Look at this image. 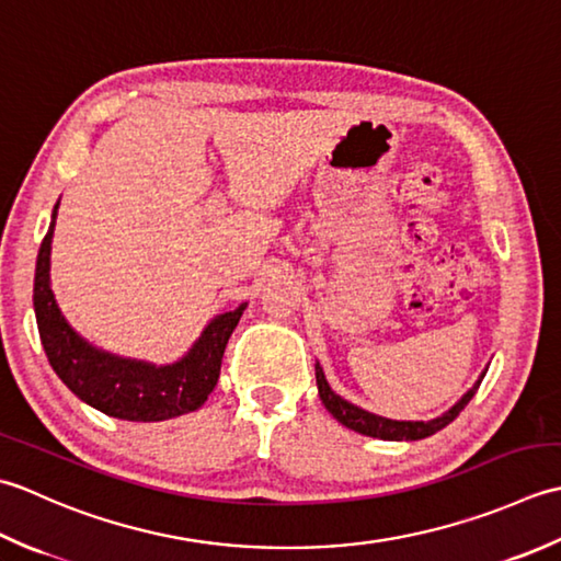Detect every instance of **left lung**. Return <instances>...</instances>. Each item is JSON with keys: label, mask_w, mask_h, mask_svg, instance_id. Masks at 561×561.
I'll list each match as a JSON object with an SVG mask.
<instances>
[{"label": "left lung", "mask_w": 561, "mask_h": 561, "mask_svg": "<svg viewBox=\"0 0 561 561\" xmlns=\"http://www.w3.org/2000/svg\"><path fill=\"white\" fill-rule=\"evenodd\" d=\"M486 370H489V365L482 370V375L477 377V382L470 387V390H467L460 399H457V402L448 411H443L440 416L431 419V421H397V419L377 416V414H373V411H365V409H360L356 404H351L348 399L339 397L329 387L322 365H319V363L314 365L319 399H322V404L327 407L329 414L334 416L339 424H344L346 428L356 431V433H363V436L380 438V440H421V438L433 436V433H438L440 428H445L448 424H453V421L460 416V411L467 404H470V399L479 390V385H482Z\"/></svg>", "instance_id": "1"}]
</instances>
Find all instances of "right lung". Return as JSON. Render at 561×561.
Segmentation results:
<instances>
[{
    "label": "right lung",
    "mask_w": 561,
    "mask_h": 561,
    "mask_svg": "<svg viewBox=\"0 0 561 561\" xmlns=\"http://www.w3.org/2000/svg\"><path fill=\"white\" fill-rule=\"evenodd\" d=\"M60 201L55 203L48 234L43 237L33 278V310H36L38 334L45 356L57 377L82 399L84 404L104 411L106 416L123 421H167L203 407L220 377L222 353L232 336L247 302L232 312L215 314L193 346L174 363L157 365L116 356L99 348L77 334L67 322L50 288V249L55 217Z\"/></svg>",
    "instance_id": "1"
}]
</instances>
